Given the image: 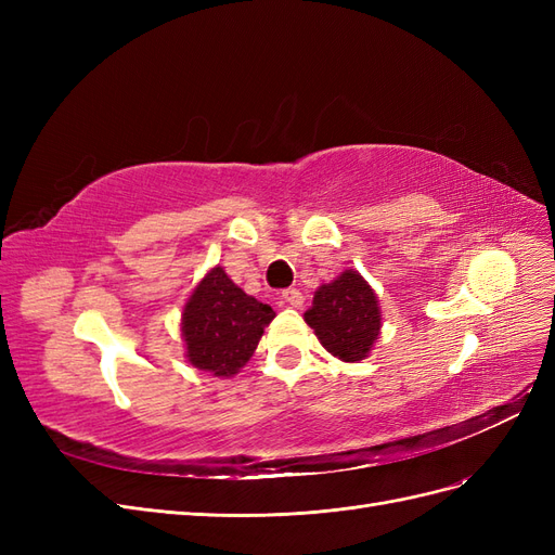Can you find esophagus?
Segmentation results:
<instances>
[{
  "label": "esophagus",
  "instance_id": "obj_1",
  "mask_svg": "<svg viewBox=\"0 0 555 555\" xmlns=\"http://www.w3.org/2000/svg\"><path fill=\"white\" fill-rule=\"evenodd\" d=\"M282 300H284V304H287L289 308H300V306H304V294H300V292L294 289V287H289V289L282 292Z\"/></svg>",
  "mask_w": 555,
  "mask_h": 555
}]
</instances>
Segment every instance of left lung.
<instances>
[{
  "mask_svg": "<svg viewBox=\"0 0 555 555\" xmlns=\"http://www.w3.org/2000/svg\"><path fill=\"white\" fill-rule=\"evenodd\" d=\"M382 314L377 296L357 271L319 287L306 322L333 357L347 363L361 361L379 335Z\"/></svg>",
  "mask_w": 555,
  "mask_h": 555,
  "instance_id": "1",
  "label": "left lung"
}]
</instances>
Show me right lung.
I'll return each mask as SVG.
<instances>
[{"label":"right lung","instance_id":"add662e5","mask_svg":"<svg viewBox=\"0 0 555 555\" xmlns=\"http://www.w3.org/2000/svg\"><path fill=\"white\" fill-rule=\"evenodd\" d=\"M275 317L229 280L220 266L201 280L182 312L190 363L215 377H231L255 354L263 328Z\"/></svg>","mask_w":555,"mask_h":555}]
</instances>
